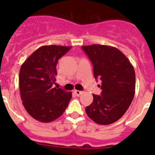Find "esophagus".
<instances>
[{"label": "esophagus", "instance_id": "obj_1", "mask_svg": "<svg viewBox=\"0 0 155 155\" xmlns=\"http://www.w3.org/2000/svg\"><path fill=\"white\" fill-rule=\"evenodd\" d=\"M74 94L75 95H77V96H79V95H81V94H82V91H78V90H74Z\"/></svg>", "mask_w": 155, "mask_h": 155}]
</instances>
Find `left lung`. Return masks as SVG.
Listing matches in <instances>:
<instances>
[{
	"mask_svg": "<svg viewBox=\"0 0 155 155\" xmlns=\"http://www.w3.org/2000/svg\"><path fill=\"white\" fill-rule=\"evenodd\" d=\"M82 49L92 63L94 78L102 81L101 95L93 94V102L86 107V113L96 124H113L125 114L134 98V67L116 47L94 44Z\"/></svg>",
	"mask_w": 155,
	"mask_h": 155,
	"instance_id": "left-lung-1",
	"label": "left lung"
}]
</instances>
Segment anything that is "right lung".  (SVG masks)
Listing matches in <instances>:
<instances>
[{
    "mask_svg": "<svg viewBox=\"0 0 155 155\" xmlns=\"http://www.w3.org/2000/svg\"><path fill=\"white\" fill-rule=\"evenodd\" d=\"M71 46H43L28 57L20 68L19 88L22 104L28 114L42 123L62 116L72 98L71 91L53 87L59 59Z\"/></svg>",
    "mask_w": 155,
    "mask_h": 155,
    "instance_id": "1",
    "label": "right lung"
}]
</instances>
